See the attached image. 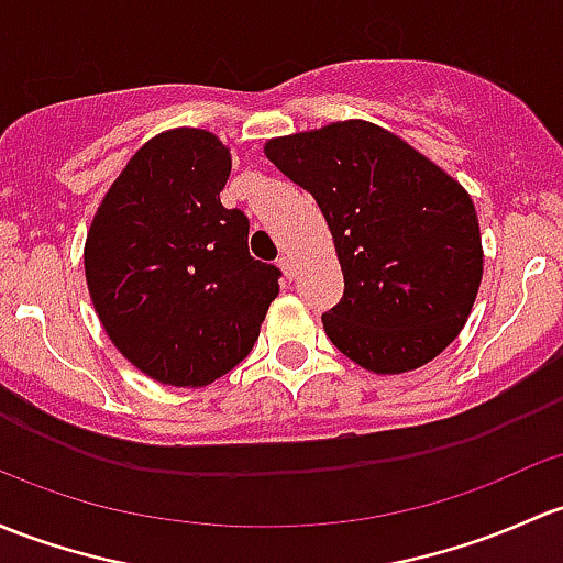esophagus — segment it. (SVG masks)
<instances>
[{
    "label": "esophagus",
    "instance_id": "obj_1",
    "mask_svg": "<svg viewBox=\"0 0 563 563\" xmlns=\"http://www.w3.org/2000/svg\"><path fill=\"white\" fill-rule=\"evenodd\" d=\"M277 266L283 269V275H286V280H294V275H297V266H294V258L291 256H280V262Z\"/></svg>",
    "mask_w": 563,
    "mask_h": 563
}]
</instances>
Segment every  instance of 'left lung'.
<instances>
[{
	"instance_id": "8db88e82",
	"label": "left lung",
	"mask_w": 563,
	"mask_h": 563,
	"mask_svg": "<svg viewBox=\"0 0 563 563\" xmlns=\"http://www.w3.org/2000/svg\"><path fill=\"white\" fill-rule=\"evenodd\" d=\"M264 156L316 197L345 277L323 329L375 375H405L464 329L483 280L470 191L377 123L351 118L264 142Z\"/></svg>"
}]
</instances>
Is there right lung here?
I'll return each mask as SVG.
<instances>
[{
	"label": "right lung",
	"instance_id": "add662e5",
	"mask_svg": "<svg viewBox=\"0 0 563 563\" xmlns=\"http://www.w3.org/2000/svg\"><path fill=\"white\" fill-rule=\"evenodd\" d=\"M232 153L207 129L156 134L112 180L82 266L104 334L164 386L202 388L251 353L280 294L247 251V218L221 205Z\"/></svg>",
	"mask_w": 563,
	"mask_h": 563
}]
</instances>
